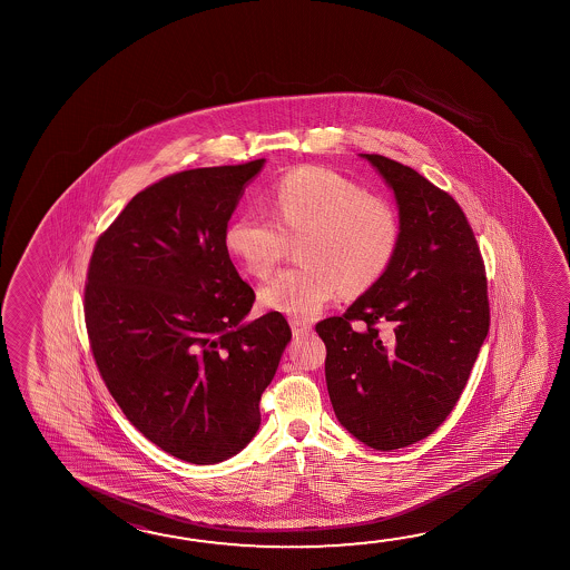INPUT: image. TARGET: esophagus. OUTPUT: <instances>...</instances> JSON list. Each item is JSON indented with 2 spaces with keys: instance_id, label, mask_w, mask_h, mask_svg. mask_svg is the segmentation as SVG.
Segmentation results:
<instances>
[{
  "instance_id": "34e87169",
  "label": "esophagus",
  "mask_w": 570,
  "mask_h": 570,
  "mask_svg": "<svg viewBox=\"0 0 570 570\" xmlns=\"http://www.w3.org/2000/svg\"><path fill=\"white\" fill-rule=\"evenodd\" d=\"M289 327H292V334L296 337L308 336L309 332H312V326L306 324V322H302V320H292Z\"/></svg>"
}]
</instances>
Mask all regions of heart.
Instances as JSON below:
<instances>
[{
	"label": "heart",
	"instance_id": "heart-1",
	"mask_svg": "<svg viewBox=\"0 0 570 570\" xmlns=\"http://www.w3.org/2000/svg\"><path fill=\"white\" fill-rule=\"evenodd\" d=\"M276 222L258 213L234 216L225 228L226 253L256 278L271 276L288 240L299 243L304 266L274 276L261 304L296 320L316 316L340 289L360 294L390 268L400 220L390 203L324 167H299L272 188Z\"/></svg>",
	"mask_w": 570,
	"mask_h": 570
}]
</instances>
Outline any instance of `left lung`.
<instances>
[{"mask_svg":"<svg viewBox=\"0 0 570 570\" xmlns=\"http://www.w3.org/2000/svg\"><path fill=\"white\" fill-rule=\"evenodd\" d=\"M392 188L400 243L390 268L316 332L337 421L367 448H407L455 407L489 332L485 266L461 206L417 170L360 155ZM366 322L355 333L351 322ZM377 323L391 326L383 343Z\"/></svg>","mask_w":570,"mask_h":570,"instance_id":"obj_1","label":"left lung"}]
</instances>
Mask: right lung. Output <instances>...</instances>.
I'll use <instances>...</instances> for the list:
<instances>
[{"instance_id":"obj_1","label":"right lung","mask_w":570,"mask_h":570,"mask_svg":"<svg viewBox=\"0 0 570 570\" xmlns=\"http://www.w3.org/2000/svg\"><path fill=\"white\" fill-rule=\"evenodd\" d=\"M264 163L183 170L140 190L87 272V334L115 402L157 448L195 465L253 441L292 337L281 312L246 320L254 289L225 248Z\"/></svg>"}]
</instances>
